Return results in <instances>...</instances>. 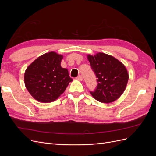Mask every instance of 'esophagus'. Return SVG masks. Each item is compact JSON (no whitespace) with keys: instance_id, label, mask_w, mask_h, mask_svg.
<instances>
[{"instance_id":"esophagus-1","label":"esophagus","mask_w":156,"mask_h":156,"mask_svg":"<svg viewBox=\"0 0 156 156\" xmlns=\"http://www.w3.org/2000/svg\"><path fill=\"white\" fill-rule=\"evenodd\" d=\"M77 79L79 80V81H82L83 76H82V75H79V76L77 77Z\"/></svg>"}]
</instances>
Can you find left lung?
<instances>
[{"mask_svg":"<svg viewBox=\"0 0 156 156\" xmlns=\"http://www.w3.org/2000/svg\"><path fill=\"white\" fill-rule=\"evenodd\" d=\"M87 58L98 78L97 88L90 92L92 97L105 103L118 100L124 93L129 79L125 66L114 56L103 53L88 55Z\"/></svg>","mask_w":156,"mask_h":156,"instance_id":"obj_1","label":"left lung"}]
</instances>
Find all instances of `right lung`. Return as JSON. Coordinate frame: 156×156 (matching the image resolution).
<instances>
[{
    "label": "right lung",
    "mask_w": 156,
    "mask_h": 156,
    "mask_svg": "<svg viewBox=\"0 0 156 156\" xmlns=\"http://www.w3.org/2000/svg\"><path fill=\"white\" fill-rule=\"evenodd\" d=\"M63 55L54 51L37 57L25 70V87L36 100L41 103L55 101L73 79L66 68L61 67Z\"/></svg>",
    "instance_id": "obj_1"
}]
</instances>
